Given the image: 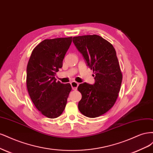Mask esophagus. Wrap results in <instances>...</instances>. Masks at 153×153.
<instances>
[{
	"label": "esophagus",
	"instance_id": "esophagus-1",
	"mask_svg": "<svg viewBox=\"0 0 153 153\" xmlns=\"http://www.w3.org/2000/svg\"><path fill=\"white\" fill-rule=\"evenodd\" d=\"M71 86L72 88V90H76L78 86H79V83L76 82V81H72V82H71Z\"/></svg>",
	"mask_w": 153,
	"mask_h": 153
}]
</instances>
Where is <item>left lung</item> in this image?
<instances>
[{
  "label": "left lung",
  "instance_id": "8db88e82",
  "mask_svg": "<svg viewBox=\"0 0 153 153\" xmlns=\"http://www.w3.org/2000/svg\"><path fill=\"white\" fill-rule=\"evenodd\" d=\"M72 40L95 79L94 85L84 82L78 86L82 95L79 110L86 117H97L114 106L120 90L123 75L116 52L109 42L97 35L74 37Z\"/></svg>",
  "mask_w": 153,
  "mask_h": 153
}]
</instances>
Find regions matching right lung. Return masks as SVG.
I'll use <instances>...</instances> for the list:
<instances>
[{"label":"right lung","instance_id":"1","mask_svg":"<svg viewBox=\"0 0 153 153\" xmlns=\"http://www.w3.org/2000/svg\"><path fill=\"white\" fill-rule=\"evenodd\" d=\"M72 37L45 39L33 49L27 67V87L34 105L48 118L63 112L72 90L69 83L56 81V72L72 42Z\"/></svg>","mask_w":153,"mask_h":153}]
</instances>
